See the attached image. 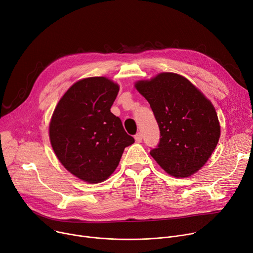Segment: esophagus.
I'll return each mask as SVG.
<instances>
[{"label": "esophagus", "mask_w": 253, "mask_h": 253, "mask_svg": "<svg viewBox=\"0 0 253 253\" xmlns=\"http://www.w3.org/2000/svg\"><path fill=\"white\" fill-rule=\"evenodd\" d=\"M134 138H135L136 142H141L142 141V134H141V132L136 133V135L134 136Z\"/></svg>", "instance_id": "1"}]
</instances>
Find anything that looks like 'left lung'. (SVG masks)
Masks as SVG:
<instances>
[{
	"mask_svg": "<svg viewBox=\"0 0 253 253\" xmlns=\"http://www.w3.org/2000/svg\"><path fill=\"white\" fill-rule=\"evenodd\" d=\"M148 101L160 131L150 155L169 174L187 177L208 160L220 138L212 103L186 78L163 73L135 84Z\"/></svg>",
	"mask_w": 253,
	"mask_h": 253,
	"instance_id": "1",
	"label": "left lung"
}]
</instances>
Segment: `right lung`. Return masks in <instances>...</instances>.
Instances as JSON below:
<instances>
[{"label":"right lung","mask_w":253,"mask_h":253,"mask_svg":"<svg viewBox=\"0 0 253 253\" xmlns=\"http://www.w3.org/2000/svg\"><path fill=\"white\" fill-rule=\"evenodd\" d=\"M118 91L119 85L104 77L84 79L67 89L53 112L51 146L62 166L86 182L107 179L134 142L111 113Z\"/></svg>","instance_id":"obj_1"}]
</instances>
